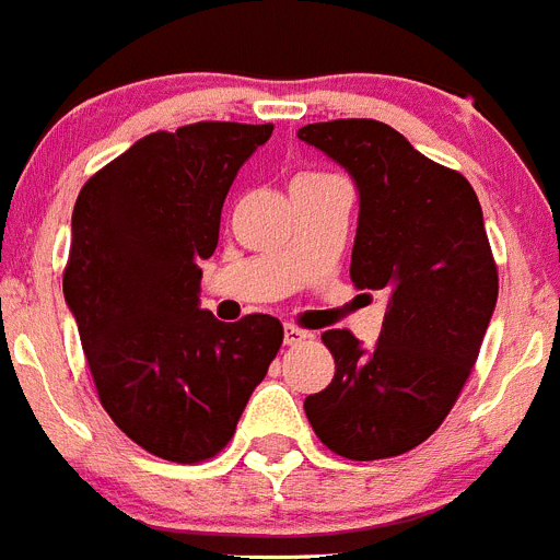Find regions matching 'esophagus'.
<instances>
[{"instance_id":"34e87169","label":"esophagus","mask_w":560,"mask_h":560,"mask_svg":"<svg viewBox=\"0 0 560 560\" xmlns=\"http://www.w3.org/2000/svg\"><path fill=\"white\" fill-rule=\"evenodd\" d=\"M307 338H310V335L304 332V329L293 327V324H287V327H284V343H287V347H299V343H304Z\"/></svg>"}]
</instances>
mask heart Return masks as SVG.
Returning a JSON list of instances; mask_svg holds the SVG:
<instances>
[{
	"label": "heart",
	"instance_id": "b5f03b06",
	"mask_svg": "<svg viewBox=\"0 0 560 560\" xmlns=\"http://www.w3.org/2000/svg\"><path fill=\"white\" fill-rule=\"evenodd\" d=\"M301 177H324V174H313V172H307V174H301Z\"/></svg>",
	"mask_w": 560,
	"mask_h": 560
}]
</instances>
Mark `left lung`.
Segmentation results:
<instances>
[{
    "mask_svg": "<svg viewBox=\"0 0 560 560\" xmlns=\"http://www.w3.org/2000/svg\"><path fill=\"white\" fill-rule=\"evenodd\" d=\"M299 138L352 174L361 213L349 276L358 290L386 299L372 349L349 329L320 335L335 377L304 411L338 456H400L448 417L488 332L499 270L482 206L459 172L381 120L310 124Z\"/></svg>",
    "mask_w": 560,
    "mask_h": 560,
    "instance_id": "1",
    "label": "left lung"
}]
</instances>
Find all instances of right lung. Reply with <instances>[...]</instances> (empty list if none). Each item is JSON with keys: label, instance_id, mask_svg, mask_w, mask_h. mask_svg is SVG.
<instances>
[{"label": "right lung", "instance_id": "1", "mask_svg": "<svg viewBox=\"0 0 560 560\" xmlns=\"http://www.w3.org/2000/svg\"><path fill=\"white\" fill-rule=\"evenodd\" d=\"M270 135L273 124L228 120L152 132L75 199L67 307L104 411L160 459L220 454L284 340L273 315L222 324L199 310V261L217 250L222 202Z\"/></svg>", "mask_w": 560, "mask_h": 560}]
</instances>
